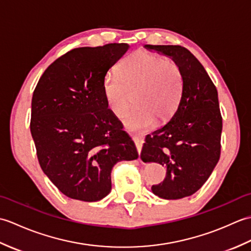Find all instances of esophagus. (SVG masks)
<instances>
[{"label":"esophagus","mask_w":251,"mask_h":251,"mask_svg":"<svg viewBox=\"0 0 251 251\" xmlns=\"http://www.w3.org/2000/svg\"><path fill=\"white\" fill-rule=\"evenodd\" d=\"M134 142H135V146H136V149H137V152L140 155L142 145H143V140L141 139V138H138L137 137V138H134Z\"/></svg>","instance_id":"obj_1"}]
</instances>
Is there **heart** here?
<instances>
[{"mask_svg": "<svg viewBox=\"0 0 251 251\" xmlns=\"http://www.w3.org/2000/svg\"><path fill=\"white\" fill-rule=\"evenodd\" d=\"M117 74L104 76L102 89L110 111L119 119L127 114L134 96L136 108L126 117V129L145 130L172 119L183 89L178 62L147 50H136L120 63Z\"/></svg>", "mask_w": 251, "mask_h": 251, "instance_id": "1", "label": "heart"}]
</instances>
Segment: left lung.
<instances>
[{
    "instance_id": "left-lung-1",
    "label": "left lung",
    "mask_w": 251,
    "mask_h": 251,
    "mask_svg": "<svg viewBox=\"0 0 251 251\" xmlns=\"http://www.w3.org/2000/svg\"><path fill=\"white\" fill-rule=\"evenodd\" d=\"M178 62L183 89L175 114L161 128L147 135L141 159L166 168L163 182L152 192L165 200H179L199 191L220 158L222 116L218 92L205 68L185 47L145 45Z\"/></svg>"
}]
</instances>
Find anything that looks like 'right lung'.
Segmentation results:
<instances>
[{
	"label": "right lung",
	"instance_id": "add662e5",
	"mask_svg": "<svg viewBox=\"0 0 251 251\" xmlns=\"http://www.w3.org/2000/svg\"><path fill=\"white\" fill-rule=\"evenodd\" d=\"M128 49L126 43L74 49L46 69L33 92L30 130L37 159L70 199L102 200L114 165L138 158L102 89L106 72Z\"/></svg>",
	"mask_w": 251,
	"mask_h": 251
}]
</instances>
